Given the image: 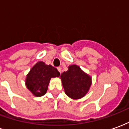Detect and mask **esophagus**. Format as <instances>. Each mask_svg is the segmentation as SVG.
Here are the masks:
<instances>
[{"mask_svg":"<svg viewBox=\"0 0 129 129\" xmlns=\"http://www.w3.org/2000/svg\"><path fill=\"white\" fill-rule=\"evenodd\" d=\"M57 70H58V71H59V73H61V67H58V68H57Z\"/></svg>","mask_w":129,"mask_h":129,"instance_id":"1","label":"esophagus"}]
</instances>
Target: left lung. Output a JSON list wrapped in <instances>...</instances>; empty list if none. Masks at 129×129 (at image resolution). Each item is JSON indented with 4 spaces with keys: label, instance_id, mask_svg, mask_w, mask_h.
I'll use <instances>...</instances> for the list:
<instances>
[{
    "label": "left lung",
    "instance_id": "8db88e82",
    "mask_svg": "<svg viewBox=\"0 0 129 129\" xmlns=\"http://www.w3.org/2000/svg\"><path fill=\"white\" fill-rule=\"evenodd\" d=\"M66 94L72 99H80L86 95L91 85V78L81 68L73 65L61 75Z\"/></svg>",
    "mask_w": 129,
    "mask_h": 129
}]
</instances>
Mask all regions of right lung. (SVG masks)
I'll return each mask as SVG.
<instances>
[{
	"mask_svg": "<svg viewBox=\"0 0 129 129\" xmlns=\"http://www.w3.org/2000/svg\"><path fill=\"white\" fill-rule=\"evenodd\" d=\"M59 75L60 73L56 68L39 61L34 65L27 75L25 84L33 95L40 97L47 92L50 79Z\"/></svg>",
	"mask_w": 129,
	"mask_h": 129,
	"instance_id": "1",
	"label": "right lung"
}]
</instances>
